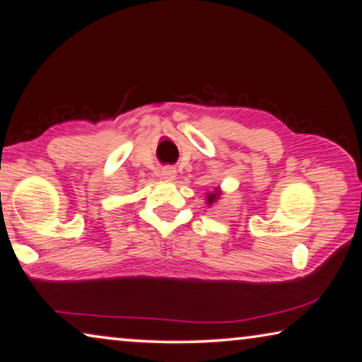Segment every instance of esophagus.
Segmentation results:
<instances>
[{
    "instance_id": "34e87169",
    "label": "esophagus",
    "mask_w": 362,
    "mask_h": 362,
    "mask_svg": "<svg viewBox=\"0 0 362 362\" xmlns=\"http://www.w3.org/2000/svg\"><path fill=\"white\" fill-rule=\"evenodd\" d=\"M160 175L165 180H174L175 179V169L172 165H165L163 170H160Z\"/></svg>"
}]
</instances>
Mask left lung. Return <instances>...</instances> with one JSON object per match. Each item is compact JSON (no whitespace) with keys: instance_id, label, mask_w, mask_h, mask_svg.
Here are the masks:
<instances>
[{"instance_id":"left-lung-1","label":"left lung","mask_w":362,"mask_h":362,"mask_svg":"<svg viewBox=\"0 0 362 362\" xmlns=\"http://www.w3.org/2000/svg\"><path fill=\"white\" fill-rule=\"evenodd\" d=\"M219 195H221V192L218 190V187H216L214 188V192H211V193H208V204H213L214 202H216V199H218L219 198Z\"/></svg>"}]
</instances>
